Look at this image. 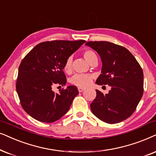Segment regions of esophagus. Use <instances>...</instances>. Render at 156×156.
Masks as SVG:
<instances>
[{
    "mask_svg": "<svg viewBox=\"0 0 156 156\" xmlns=\"http://www.w3.org/2000/svg\"><path fill=\"white\" fill-rule=\"evenodd\" d=\"M78 91H79V92L80 93V92H83V90H85V88H82V87H78Z\"/></svg>",
    "mask_w": 156,
    "mask_h": 156,
    "instance_id": "1",
    "label": "esophagus"
}]
</instances>
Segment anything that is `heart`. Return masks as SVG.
I'll list each match as a JSON object with an SVG mask.
<instances>
[{
	"label": "heart",
	"mask_w": 156,
	"mask_h": 156,
	"mask_svg": "<svg viewBox=\"0 0 156 156\" xmlns=\"http://www.w3.org/2000/svg\"><path fill=\"white\" fill-rule=\"evenodd\" d=\"M83 57L89 63L93 61H98L96 54L92 50H86L83 53ZM72 69V57H68L64 63L63 70L67 73H69ZM93 80V77L90 75L87 74H75L70 79V83L72 85L80 87H86Z\"/></svg>",
	"instance_id": "1"
}]
</instances>
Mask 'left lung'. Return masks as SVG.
Wrapping results in <instances>:
<instances>
[{
    "instance_id": "left-lung-1",
    "label": "left lung",
    "mask_w": 156,
    "mask_h": 156,
    "mask_svg": "<svg viewBox=\"0 0 156 156\" xmlns=\"http://www.w3.org/2000/svg\"><path fill=\"white\" fill-rule=\"evenodd\" d=\"M103 63L98 85L111 87L108 94L96 90L90 104L92 113L107 123H120L136 111L143 94V72L140 64L125 47L108 41H88Z\"/></svg>"
}]
</instances>
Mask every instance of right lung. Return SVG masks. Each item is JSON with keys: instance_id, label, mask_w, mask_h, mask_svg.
<instances>
[{"instance_id": "1", "label": "right lung", "mask_w": 156, "mask_h": 156, "mask_svg": "<svg viewBox=\"0 0 156 156\" xmlns=\"http://www.w3.org/2000/svg\"><path fill=\"white\" fill-rule=\"evenodd\" d=\"M86 42L79 41H45L27 54L18 68L16 91L25 111L38 121L53 123L69 110L78 94L76 86L54 93L55 85L65 86L63 66L66 59Z\"/></svg>"}]
</instances>
